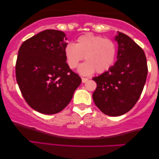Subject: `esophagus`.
<instances>
[{
	"label": "esophagus",
	"instance_id": "obj_1",
	"mask_svg": "<svg viewBox=\"0 0 159 159\" xmlns=\"http://www.w3.org/2000/svg\"><path fill=\"white\" fill-rule=\"evenodd\" d=\"M81 81H82V83H85L86 81H88V78H81Z\"/></svg>",
	"mask_w": 159,
	"mask_h": 159
}]
</instances>
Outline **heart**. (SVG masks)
Instances as JSON below:
<instances>
[{
	"mask_svg": "<svg viewBox=\"0 0 159 159\" xmlns=\"http://www.w3.org/2000/svg\"><path fill=\"white\" fill-rule=\"evenodd\" d=\"M64 55L70 69L76 68L84 57L86 62L78 69L82 75H90L95 71L97 73H103L114 64L116 46L111 39L86 34L78 38L75 45L70 43L66 45Z\"/></svg>",
	"mask_w": 159,
	"mask_h": 159,
	"instance_id": "b5f03b06",
	"label": "heart"
}]
</instances>
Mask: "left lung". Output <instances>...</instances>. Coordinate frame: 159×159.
I'll return each instance as SVG.
<instances>
[{"label": "left lung", "mask_w": 159, "mask_h": 159, "mask_svg": "<svg viewBox=\"0 0 159 159\" xmlns=\"http://www.w3.org/2000/svg\"><path fill=\"white\" fill-rule=\"evenodd\" d=\"M116 61L108 70L93 78L97 87L93 93L94 103L102 112L111 116L123 115L139 99L147 80L144 52L129 36L117 31Z\"/></svg>", "instance_id": "1"}]
</instances>
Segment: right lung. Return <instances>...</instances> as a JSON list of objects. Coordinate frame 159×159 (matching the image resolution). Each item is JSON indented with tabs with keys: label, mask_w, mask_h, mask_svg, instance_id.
<instances>
[{
	"label": "right lung",
	"mask_w": 159,
	"mask_h": 159,
	"mask_svg": "<svg viewBox=\"0 0 159 159\" xmlns=\"http://www.w3.org/2000/svg\"><path fill=\"white\" fill-rule=\"evenodd\" d=\"M63 31L45 30L21 44L16 64V81L33 109L54 114L70 102L81 78L67 64Z\"/></svg>",
	"instance_id": "add662e5"
}]
</instances>
